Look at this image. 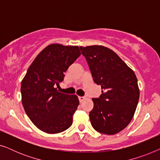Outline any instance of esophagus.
<instances>
[{"label": "esophagus", "mask_w": 160, "mask_h": 160, "mask_svg": "<svg viewBox=\"0 0 160 160\" xmlns=\"http://www.w3.org/2000/svg\"><path fill=\"white\" fill-rule=\"evenodd\" d=\"M78 99H79L80 102H82L84 101V100L85 99V98L84 97H81V96H79V97H78Z\"/></svg>", "instance_id": "1"}]
</instances>
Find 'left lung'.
Instances as JSON below:
<instances>
[{"instance_id": "left-lung-1", "label": "left lung", "mask_w": 160, "mask_h": 160, "mask_svg": "<svg viewBox=\"0 0 160 160\" xmlns=\"http://www.w3.org/2000/svg\"><path fill=\"white\" fill-rule=\"evenodd\" d=\"M93 80L101 86L89 112L92 126L102 134L114 135L130 124L135 114L140 90L134 71L113 50L101 45L80 47Z\"/></svg>"}]
</instances>
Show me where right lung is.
<instances>
[{
	"mask_svg": "<svg viewBox=\"0 0 160 160\" xmlns=\"http://www.w3.org/2000/svg\"><path fill=\"white\" fill-rule=\"evenodd\" d=\"M80 54L78 46H47L37 55L22 81L24 109L43 132H62L73 123L78 98L76 95L60 92L56 86L62 82L64 73Z\"/></svg>",
	"mask_w": 160,
	"mask_h": 160,
	"instance_id": "1",
	"label": "right lung"
}]
</instances>
